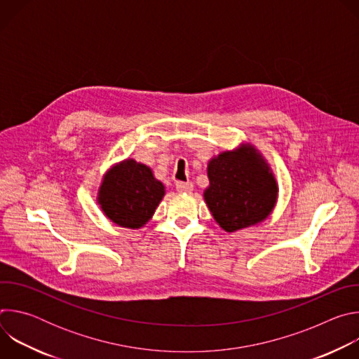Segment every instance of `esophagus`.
Wrapping results in <instances>:
<instances>
[{"label":"esophagus","mask_w":359,"mask_h":359,"mask_svg":"<svg viewBox=\"0 0 359 359\" xmlns=\"http://www.w3.org/2000/svg\"><path fill=\"white\" fill-rule=\"evenodd\" d=\"M176 189L180 193H191L193 191V183L191 182H177Z\"/></svg>","instance_id":"1"}]
</instances>
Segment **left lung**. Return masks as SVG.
<instances>
[{"label":"left lung","mask_w":359,"mask_h":359,"mask_svg":"<svg viewBox=\"0 0 359 359\" xmlns=\"http://www.w3.org/2000/svg\"><path fill=\"white\" fill-rule=\"evenodd\" d=\"M208 177L204 201L227 233L263 223L276 208V176L263 153L248 142L213 156L208 163Z\"/></svg>","instance_id":"obj_1"}]
</instances>
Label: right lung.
I'll list each match as a JSON object with an SVG mask.
<instances>
[{
    "mask_svg": "<svg viewBox=\"0 0 359 359\" xmlns=\"http://www.w3.org/2000/svg\"><path fill=\"white\" fill-rule=\"evenodd\" d=\"M165 193V184L149 166L128 158L107 170L96 201L112 223L136 230L153 217Z\"/></svg>",
    "mask_w": 359,
    "mask_h": 359,
    "instance_id": "add662e5",
    "label": "right lung"
}]
</instances>
